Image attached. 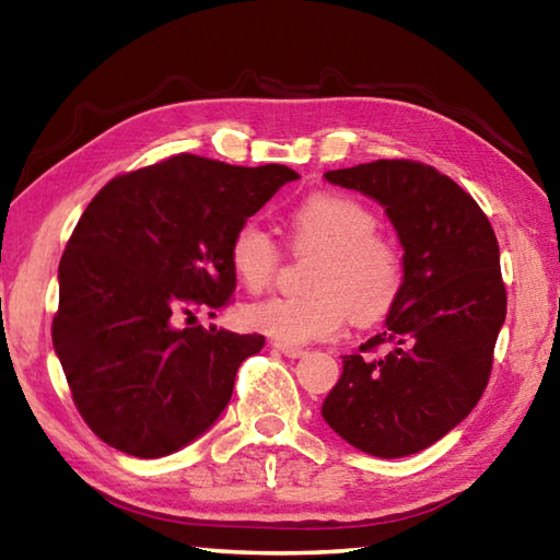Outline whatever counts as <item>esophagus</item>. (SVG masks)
Listing matches in <instances>:
<instances>
[{
    "label": "esophagus",
    "mask_w": 560,
    "mask_h": 560,
    "mask_svg": "<svg viewBox=\"0 0 560 560\" xmlns=\"http://www.w3.org/2000/svg\"><path fill=\"white\" fill-rule=\"evenodd\" d=\"M273 348L287 354V358H303V354H306L303 348H296V345H287V342H273Z\"/></svg>",
    "instance_id": "obj_1"
}]
</instances>
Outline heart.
Returning <instances> with one entry per match:
<instances>
[{"mask_svg": "<svg viewBox=\"0 0 560 560\" xmlns=\"http://www.w3.org/2000/svg\"><path fill=\"white\" fill-rule=\"evenodd\" d=\"M293 249L320 252L306 296H273L242 308V323L277 342L303 345L335 338L348 320L380 323L406 287V254L380 232V218L342 192H313L291 212ZM230 267L242 287L259 293L281 267V249L259 222H245L230 240Z\"/></svg>", "mask_w": 560, "mask_h": 560, "instance_id": "heart-1", "label": "heart"}]
</instances>
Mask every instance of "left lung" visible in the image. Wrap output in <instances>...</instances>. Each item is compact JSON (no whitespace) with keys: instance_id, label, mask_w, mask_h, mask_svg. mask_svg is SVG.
<instances>
[{"instance_id":"left-lung-1","label":"left lung","mask_w":560,"mask_h":560,"mask_svg":"<svg viewBox=\"0 0 560 560\" xmlns=\"http://www.w3.org/2000/svg\"><path fill=\"white\" fill-rule=\"evenodd\" d=\"M325 178L386 208L406 287L384 330L342 358L323 419L370 455L419 453L455 429L490 382L506 315L500 245L470 192L421 161L380 159Z\"/></svg>"}]
</instances>
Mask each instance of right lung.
<instances>
[{
	"label": "right lung",
	"instance_id": "add662e5",
	"mask_svg": "<svg viewBox=\"0 0 560 560\" xmlns=\"http://www.w3.org/2000/svg\"><path fill=\"white\" fill-rule=\"evenodd\" d=\"M296 178L279 164L176 154L115 176L90 200L60 257L50 338L100 441L161 457L222 413L264 335L206 330L196 313L230 306L232 235Z\"/></svg>",
	"mask_w": 560,
	"mask_h": 560
}]
</instances>
